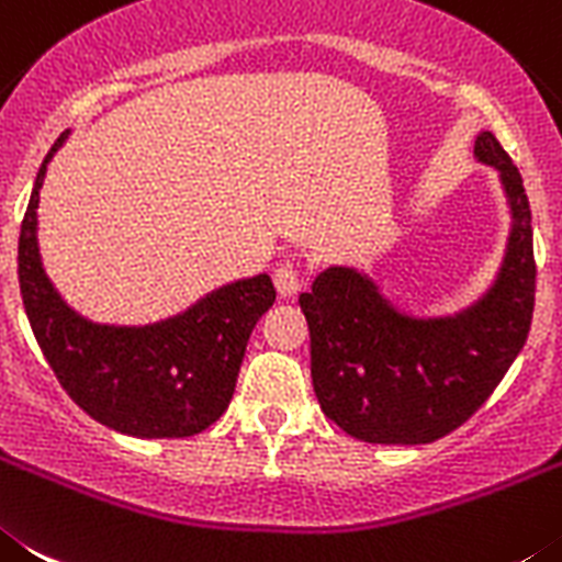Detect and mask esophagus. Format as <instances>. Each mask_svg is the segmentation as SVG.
<instances>
[{
    "instance_id": "obj_1",
    "label": "esophagus",
    "mask_w": 562,
    "mask_h": 562,
    "mask_svg": "<svg viewBox=\"0 0 562 562\" xmlns=\"http://www.w3.org/2000/svg\"><path fill=\"white\" fill-rule=\"evenodd\" d=\"M274 285L277 291H280V296H296L302 288L300 269H296L291 260H282L274 269Z\"/></svg>"
}]
</instances>
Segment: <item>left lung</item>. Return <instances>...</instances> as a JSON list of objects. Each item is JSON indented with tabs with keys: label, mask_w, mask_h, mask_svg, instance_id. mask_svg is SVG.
<instances>
[{
	"label": "left lung",
	"mask_w": 562,
	"mask_h": 562,
	"mask_svg": "<svg viewBox=\"0 0 562 562\" xmlns=\"http://www.w3.org/2000/svg\"><path fill=\"white\" fill-rule=\"evenodd\" d=\"M476 156L502 170L515 218L502 277L476 307L408 318L350 269H327L300 293L318 406L361 442L426 445L451 434L482 408L527 341L538 280L527 190L490 131L479 134Z\"/></svg>",
	"instance_id": "1"
}]
</instances>
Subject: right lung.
Here are the masks:
<instances>
[{"label":"right lung","instance_id":"add662e5","mask_svg":"<svg viewBox=\"0 0 562 562\" xmlns=\"http://www.w3.org/2000/svg\"><path fill=\"white\" fill-rule=\"evenodd\" d=\"M47 159L35 176L19 235V288L55 378L89 417L120 434L179 439L204 431L229 406L246 341L277 300L274 282L266 274L232 282L184 316L143 330L100 327L75 316L49 285L35 246Z\"/></svg>","mask_w":562,"mask_h":562}]
</instances>
